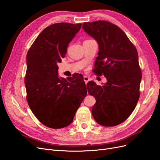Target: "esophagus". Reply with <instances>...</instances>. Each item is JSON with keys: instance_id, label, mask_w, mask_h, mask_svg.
<instances>
[{"instance_id": "esophagus-1", "label": "esophagus", "mask_w": 160, "mask_h": 160, "mask_svg": "<svg viewBox=\"0 0 160 160\" xmlns=\"http://www.w3.org/2000/svg\"><path fill=\"white\" fill-rule=\"evenodd\" d=\"M83 79H84V81L85 82V83L87 84L88 83V81H89V78L88 77V76H84L83 77Z\"/></svg>"}]
</instances>
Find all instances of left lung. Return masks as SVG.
Instances as JSON below:
<instances>
[{"mask_svg":"<svg viewBox=\"0 0 160 160\" xmlns=\"http://www.w3.org/2000/svg\"><path fill=\"white\" fill-rule=\"evenodd\" d=\"M82 28L99 45L94 72L107 79L102 86L94 81L87 84L96 99L92 115L103 126H115L129 117L139 98L142 71L137 49L119 27L108 21L84 22Z\"/></svg>","mask_w":160,"mask_h":160,"instance_id":"1","label":"left lung"}]
</instances>
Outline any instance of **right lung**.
Here are the masks:
<instances>
[{"label":"right lung","instance_id":"1","mask_svg":"<svg viewBox=\"0 0 160 160\" xmlns=\"http://www.w3.org/2000/svg\"><path fill=\"white\" fill-rule=\"evenodd\" d=\"M81 25L59 22L47 27L27 52V100L33 114L48 128L60 129L70 125L87 95L80 74L67 79L58 76L57 62L65 57Z\"/></svg>","mask_w":160,"mask_h":160}]
</instances>
